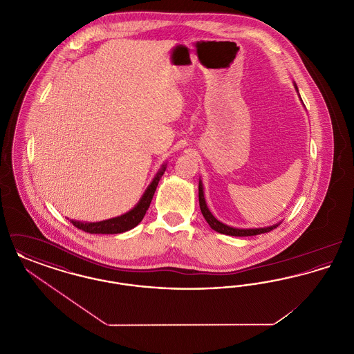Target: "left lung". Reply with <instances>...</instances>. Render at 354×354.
<instances>
[{"label":"left lung","instance_id":"1","mask_svg":"<svg viewBox=\"0 0 354 354\" xmlns=\"http://www.w3.org/2000/svg\"><path fill=\"white\" fill-rule=\"evenodd\" d=\"M295 88H296V91H297V94H299V88H297L296 84H295ZM299 98H300V101L303 103V100H301L300 94H299ZM199 205H201V211H202L203 216H204V219L207 220V223L209 224V227H211L214 231H216V232H219V234H224V235H260V234H266V232H270L272 230H274V228L281 223V221H280V223H276V224L270 225V227H261V228H235V227H230V225L221 223L220 220L216 219V218L211 214V211H209L208 207H207V203H205V199H204L202 180H199Z\"/></svg>","mask_w":354,"mask_h":354}]
</instances>
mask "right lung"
Instances as JSON below:
<instances>
[{"instance_id":"right-lung-1","label":"right lung","mask_w":354,"mask_h":354,"mask_svg":"<svg viewBox=\"0 0 354 354\" xmlns=\"http://www.w3.org/2000/svg\"><path fill=\"white\" fill-rule=\"evenodd\" d=\"M167 169V165L163 163L162 167L156 172V175L153 176L151 183L146 188L145 194L142 195L140 201L136 203L133 209H130L129 212L117 216V218H111V219L102 220V221H95V223H88V221H78V220H70L73 223L74 227L82 230L84 232L88 234H122L126 231L133 230L136 227L143 216L146 215V211L149 209L150 204H151L152 196L155 194V189L158 187V183L160 180V178L163 176L165 171Z\"/></svg>"}]
</instances>
